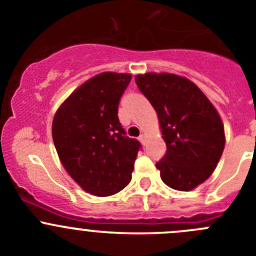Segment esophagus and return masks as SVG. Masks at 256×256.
<instances>
[{"label":"esophagus","mask_w":256,"mask_h":256,"mask_svg":"<svg viewBox=\"0 0 256 256\" xmlns=\"http://www.w3.org/2000/svg\"><path fill=\"white\" fill-rule=\"evenodd\" d=\"M146 140H147V136L146 134H140V144H146Z\"/></svg>","instance_id":"obj_1"}]
</instances>
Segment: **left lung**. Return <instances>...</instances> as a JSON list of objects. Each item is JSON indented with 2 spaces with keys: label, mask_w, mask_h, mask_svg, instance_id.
<instances>
[{
  "label": "left lung",
  "mask_w": 256,
  "mask_h": 256,
  "mask_svg": "<svg viewBox=\"0 0 256 256\" xmlns=\"http://www.w3.org/2000/svg\"><path fill=\"white\" fill-rule=\"evenodd\" d=\"M136 84L157 112L168 151L156 164L175 190L189 192L212 175L226 137L218 112L189 78L174 74H137Z\"/></svg>",
  "instance_id": "1"
}]
</instances>
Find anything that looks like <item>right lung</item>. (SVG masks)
Returning <instances> with one entry per match:
<instances>
[{
    "label": "right lung",
    "mask_w": 256,
    "mask_h": 256,
    "mask_svg": "<svg viewBox=\"0 0 256 256\" xmlns=\"http://www.w3.org/2000/svg\"><path fill=\"white\" fill-rule=\"evenodd\" d=\"M132 74L102 72L60 104L52 123L58 157L88 193L108 196L130 184L140 144L124 136L118 119L122 94Z\"/></svg>",
    "instance_id": "1"
}]
</instances>
